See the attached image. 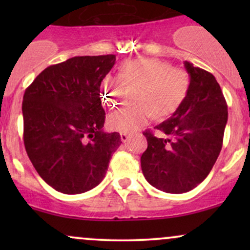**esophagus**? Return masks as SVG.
Wrapping results in <instances>:
<instances>
[{
	"label": "esophagus",
	"instance_id": "34e87169",
	"mask_svg": "<svg viewBox=\"0 0 250 250\" xmlns=\"http://www.w3.org/2000/svg\"><path fill=\"white\" fill-rule=\"evenodd\" d=\"M130 140V135L125 134V133H121V141L122 142H127Z\"/></svg>",
	"mask_w": 250,
	"mask_h": 250
}]
</instances>
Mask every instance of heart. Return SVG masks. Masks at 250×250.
Instances as JSON below:
<instances>
[{
	"label": "heart",
	"mask_w": 250,
	"mask_h": 250,
	"mask_svg": "<svg viewBox=\"0 0 250 250\" xmlns=\"http://www.w3.org/2000/svg\"><path fill=\"white\" fill-rule=\"evenodd\" d=\"M120 79L125 84L136 85L141 90L135 96L139 107L125 109L110 116L109 123L121 131H131L156 117L173 114L183 102L189 88L188 73L170 63L153 57L131 59L119 67ZM121 94V82L107 75L101 83V99L109 109L117 107Z\"/></svg>",
	"instance_id": "1"
}]
</instances>
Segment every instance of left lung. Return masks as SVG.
<instances>
[{
    "instance_id": "obj_1",
    "label": "left lung",
    "mask_w": 250,
    "mask_h": 250,
    "mask_svg": "<svg viewBox=\"0 0 250 250\" xmlns=\"http://www.w3.org/2000/svg\"><path fill=\"white\" fill-rule=\"evenodd\" d=\"M190 82L183 102L153 131L143 135L148 148L141 156L146 180L170 194L187 193L200 185L216 162L228 120L227 102L210 73L186 61Z\"/></svg>"
}]
</instances>
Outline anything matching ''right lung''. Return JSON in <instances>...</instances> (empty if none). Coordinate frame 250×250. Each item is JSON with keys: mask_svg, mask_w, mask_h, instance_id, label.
Returning a JSON list of instances; mask_svg holds the SVG:
<instances>
[{"mask_svg": "<svg viewBox=\"0 0 250 250\" xmlns=\"http://www.w3.org/2000/svg\"><path fill=\"white\" fill-rule=\"evenodd\" d=\"M115 55L75 56L49 65L25 89L23 141L34 168L50 187L81 194L103 180L121 146L103 131L101 82Z\"/></svg>", "mask_w": 250, "mask_h": 250, "instance_id": "right-lung-1", "label": "right lung"}]
</instances>
